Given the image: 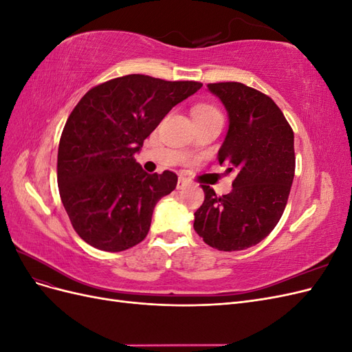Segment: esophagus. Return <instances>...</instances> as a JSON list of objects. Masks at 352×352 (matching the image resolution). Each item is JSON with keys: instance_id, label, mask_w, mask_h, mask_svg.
I'll list each match as a JSON object with an SVG mask.
<instances>
[{"instance_id": "1", "label": "esophagus", "mask_w": 352, "mask_h": 352, "mask_svg": "<svg viewBox=\"0 0 352 352\" xmlns=\"http://www.w3.org/2000/svg\"><path fill=\"white\" fill-rule=\"evenodd\" d=\"M186 185H188V184H186V180H185L184 177H179V179H177V185H176L177 189H184Z\"/></svg>"}]
</instances>
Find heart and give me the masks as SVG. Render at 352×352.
Listing matches in <instances>:
<instances>
[{
	"label": "heart",
	"instance_id": "obj_1",
	"mask_svg": "<svg viewBox=\"0 0 352 352\" xmlns=\"http://www.w3.org/2000/svg\"><path fill=\"white\" fill-rule=\"evenodd\" d=\"M194 117H197V116H210V114H219V111L214 109V107H211V105H197V107L194 109Z\"/></svg>",
	"mask_w": 352,
	"mask_h": 352
}]
</instances>
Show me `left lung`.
I'll list each match as a JSON object with an SVG mask.
<instances>
[{"instance_id": "1", "label": "left lung", "mask_w": 352, "mask_h": 352, "mask_svg": "<svg viewBox=\"0 0 352 352\" xmlns=\"http://www.w3.org/2000/svg\"><path fill=\"white\" fill-rule=\"evenodd\" d=\"M207 88L229 117L219 163L236 177L221 197L202 185L206 199L194 214V229L219 251L247 250L267 236L283 214L295 173L294 131L274 101L257 89L239 82Z\"/></svg>"}]
</instances>
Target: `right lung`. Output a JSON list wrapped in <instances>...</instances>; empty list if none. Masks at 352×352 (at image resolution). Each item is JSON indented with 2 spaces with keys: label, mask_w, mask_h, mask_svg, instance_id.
<instances>
[{
  "label": "right lung",
  "mask_w": 352,
  "mask_h": 352,
  "mask_svg": "<svg viewBox=\"0 0 352 352\" xmlns=\"http://www.w3.org/2000/svg\"><path fill=\"white\" fill-rule=\"evenodd\" d=\"M202 83L127 74L83 95L63 129L57 182L78 235L119 252L145 239L154 207L176 188V173L150 175L136 163L145 138Z\"/></svg>",
  "instance_id": "right-lung-1"
}]
</instances>
